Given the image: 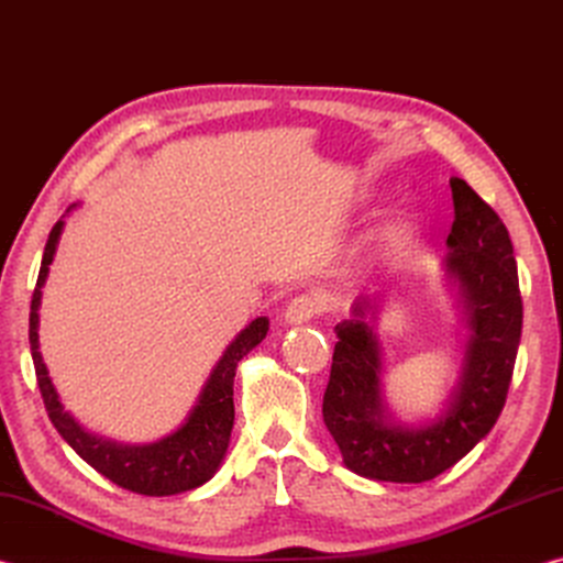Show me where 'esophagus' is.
<instances>
[{
    "label": "esophagus",
    "instance_id": "34e87169",
    "mask_svg": "<svg viewBox=\"0 0 563 563\" xmlns=\"http://www.w3.org/2000/svg\"><path fill=\"white\" fill-rule=\"evenodd\" d=\"M328 310V302L318 292H302L298 298H292L285 308V320L290 325H302V322H310L312 318L322 316Z\"/></svg>",
    "mask_w": 563,
    "mask_h": 563
}]
</instances>
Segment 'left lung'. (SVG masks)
Wrapping results in <instances>:
<instances>
[{
    "label": "left lung",
    "instance_id": "obj_1",
    "mask_svg": "<svg viewBox=\"0 0 563 563\" xmlns=\"http://www.w3.org/2000/svg\"><path fill=\"white\" fill-rule=\"evenodd\" d=\"M454 221L446 235V268L460 280L470 347L462 383L446 412L409 430L393 424L379 397V352L365 320L335 325L322 417L342 462L367 479L422 484L454 466L484 440L501 415L521 340L523 305L507 225L462 178H452ZM357 316L362 305L355 308Z\"/></svg>",
    "mask_w": 563,
    "mask_h": 563
}]
</instances>
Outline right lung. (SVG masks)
I'll return each instance as SVG.
<instances>
[{
    "label": "right lung",
    "instance_id": "add662e5",
    "mask_svg": "<svg viewBox=\"0 0 563 563\" xmlns=\"http://www.w3.org/2000/svg\"><path fill=\"white\" fill-rule=\"evenodd\" d=\"M62 225V221H56L49 233V241H46L40 278H36L30 310V345L34 373L52 424L84 462L91 464L93 470L107 476V479H111L121 489L144 494V497H170V494L201 487V484H206L216 474L218 464H221L228 450V440H231L235 417L233 377L238 362L268 335V320H253L251 325L228 345L221 362H218L211 377H208L201 399H198V405L194 407V412H190L180 430L154 444L141 446L99 440V437L81 430L79 422H74V417H69V412H64L49 379V373H46L42 362L40 335H36V325H40L36 310H40L42 300V285L46 273H49V263L54 258L56 243H59Z\"/></svg>",
    "mask_w": 563,
    "mask_h": 563
}]
</instances>
